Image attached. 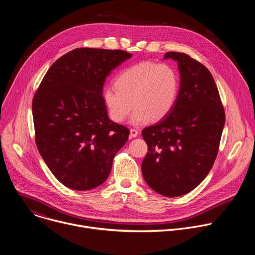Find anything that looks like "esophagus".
Returning <instances> with one entry per match:
<instances>
[{
	"instance_id": "esophagus-1",
	"label": "esophagus",
	"mask_w": 255,
	"mask_h": 255,
	"mask_svg": "<svg viewBox=\"0 0 255 255\" xmlns=\"http://www.w3.org/2000/svg\"><path fill=\"white\" fill-rule=\"evenodd\" d=\"M130 136L132 138H135L138 136V131L136 129H130Z\"/></svg>"
}]
</instances>
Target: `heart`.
I'll list each match as a JSON object with an SVG mask.
<instances>
[{"mask_svg": "<svg viewBox=\"0 0 255 255\" xmlns=\"http://www.w3.org/2000/svg\"><path fill=\"white\" fill-rule=\"evenodd\" d=\"M115 87L103 90L109 117L122 123L135 108L132 125L156 122L169 115L179 93V76L167 63L142 61L124 68L115 79Z\"/></svg>", "mask_w": 255, "mask_h": 255, "instance_id": "1", "label": "heart"}]
</instances>
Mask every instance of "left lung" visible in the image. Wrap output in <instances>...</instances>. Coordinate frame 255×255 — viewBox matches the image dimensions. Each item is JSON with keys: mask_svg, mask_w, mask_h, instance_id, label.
I'll use <instances>...</instances> for the list:
<instances>
[{"mask_svg": "<svg viewBox=\"0 0 255 255\" xmlns=\"http://www.w3.org/2000/svg\"><path fill=\"white\" fill-rule=\"evenodd\" d=\"M180 75L176 104L167 117L142 130L148 152L142 174L156 193L173 198L197 188L210 172L225 124L220 95L209 69L180 52H166Z\"/></svg>", "mask_w": 255, "mask_h": 255, "instance_id": "8db88e82", "label": "left lung"}]
</instances>
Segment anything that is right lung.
<instances>
[{"label":"right lung","instance_id":"add662e5","mask_svg":"<svg viewBox=\"0 0 255 255\" xmlns=\"http://www.w3.org/2000/svg\"><path fill=\"white\" fill-rule=\"evenodd\" d=\"M132 56L123 50L77 48L48 69L32 102L35 141L53 175L65 187L88 191L105 183L129 130L111 121L103 87Z\"/></svg>","mask_w":255,"mask_h":255}]
</instances>
